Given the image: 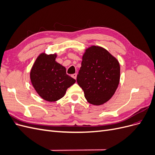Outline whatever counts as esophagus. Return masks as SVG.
Masks as SVG:
<instances>
[{
    "label": "esophagus",
    "instance_id": "34e87169",
    "mask_svg": "<svg viewBox=\"0 0 155 155\" xmlns=\"http://www.w3.org/2000/svg\"><path fill=\"white\" fill-rule=\"evenodd\" d=\"M72 77L73 78H74L75 79H76V78H77V74H72Z\"/></svg>",
    "mask_w": 155,
    "mask_h": 155
}]
</instances>
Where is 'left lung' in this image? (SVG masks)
<instances>
[{"mask_svg":"<svg viewBox=\"0 0 155 155\" xmlns=\"http://www.w3.org/2000/svg\"><path fill=\"white\" fill-rule=\"evenodd\" d=\"M120 79V66L115 57L101 46L93 45L85 50L77 82L88 103L101 105L109 101Z\"/></svg>","mask_w":155,"mask_h":155,"instance_id":"8db88e82","label":"left lung"}]
</instances>
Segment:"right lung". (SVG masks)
I'll list each match as a JSON object with an SVG mask.
<instances>
[{
	"instance_id": "obj_1",
	"label": "right lung",
	"mask_w": 155,
	"mask_h": 155,
	"mask_svg": "<svg viewBox=\"0 0 155 155\" xmlns=\"http://www.w3.org/2000/svg\"><path fill=\"white\" fill-rule=\"evenodd\" d=\"M57 54L41 53L31 68L30 77L33 87L43 100L53 102L62 98L76 79L66 73V68L56 62Z\"/></svg>"
}]
</instances>
